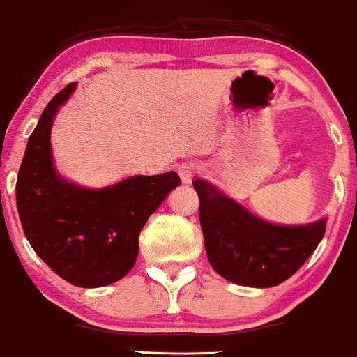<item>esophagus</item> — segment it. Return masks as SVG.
Listing matches in <instances>:
<instances>
[{
    "instance_id": "34e87169",
    "label": "esophagus",
    "mask_w": 357,
    "mask_h": 357,
    "mask_svg": "<svg viewBox=\"0 0 357 357\" xmlns=\"http://www.w3.org/2000/svg\"><path fill=\"white\" fill-rule=\"evenodd\" d=\"M178 174H180V178H182L183 183H190L195 175L198 174V169H197V165L185 164V165H182V167H180Z\"/></svg>"
}]
</instances>
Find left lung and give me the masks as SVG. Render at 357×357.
Returning <instances> with one entry per match:
<instances>
[{"mask_svg": "<svg viewBox=\"0 0 357 357\" xmlns=\"http://www.w3.org/2000/svg\"><path fill=\"white\" fill-rule=\"evenodd\" d=\"M199 198L208 260L238 286L273 287L291 278L324 238L326 218L304 226H278L260 219L206 180L193 182Z\"/></svg>", "mask_w": 357, "mask_h": 357, "instance_id": "obj_1", "label": "left lung"}]
</instances>
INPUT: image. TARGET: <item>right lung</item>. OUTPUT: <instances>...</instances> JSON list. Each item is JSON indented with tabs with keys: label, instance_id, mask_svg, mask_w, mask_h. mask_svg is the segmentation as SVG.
I'll use <instances>...</instances> for the list:
<instances>
[{
	"label": "right lung",
	"instance_id": "right-lung-1",
	"mask_svg": "<svg viewBox=\"0 0 357 357\" xmlns=\"http://www.w3.org/2000/svg\"><path fill=\"white\" fill-rule=\"evenodd\" d=\"M75 89L76 82L68 84L42 112L17 174L16 204L29 243L58 276L100 287L135 266L141 229L180 178L175 172L135 175L97 190L63 178L53 164L50 131Z\"/></svg>",
	"mask_w": 357,
	"mask_h": 357
}]
</instances>
